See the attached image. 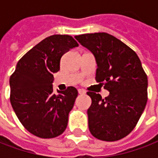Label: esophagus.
Instances as JSON below:
<instances>
[{
	"label": "esophagus",
	"mask_w": 158,
	"mask_h": 158,
	"mask_svg": "<svg viewBox=\"0 0 158 158\" xmlns=\"http://www.w3.org/2000/svg\"><path fill=\"white\" fill-rule=\"evenodd\" d=\"M78 93L80 95H83V94H85V90H83V89H78Z\"/></svg>",
	"instance_id": "esophagus-1"
}]
</instances>
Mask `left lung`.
Instances as JSON below:
<instances>
[{"mask_svg":"<svg viewBox=\"0 0 158 158\" xmlns=\"http://www.w3.org/2000/svg\"><path fill=\"white\" fill-rule=\"evenodd\" d=\"M76 40L94 54L96 81L110 94L89 91V129L97 139L118 141L135 127L148 100V77L134 50L106 32L78 35Z\"/></svg>","mask_w":158,"mask_h":158,"instance_id":"left-lung-1","label":"left lung"}]
</instances>
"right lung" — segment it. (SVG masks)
Wrapping results in <instances>:
<instances>
[{
  "label": "right lung",
  "mask_w": 158,
  "mask_h": 158,
  "mask_svg": "<svg viewBox=\"0 0 158 158\" xmlns=\"http://www.w3.org/2000/svg\"><path fill=\"white\" fill-rule=\"evenodd\" d=\"M78 43L69 35H52L32 47L19 60L9 78L10 103L15 115L31 134L44 139L63 133L78 91L68 87L53 94V74L60 59Z\"/></svg>",
  "instance_id": "1"
}]
</instances>
